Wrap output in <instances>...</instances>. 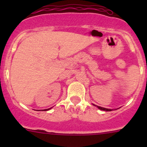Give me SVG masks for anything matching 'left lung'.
I'll return each mask as SVG.
<instances>
[{
    "label": "left lung",
    "mask_w": 147,
    "mask_h": 147,
    "mask_svg": "<svg viewBox=\"0 0 147 147\" xmlns=\"http://www.w3.org/2000/svg\"><path fill=\"white\" fill-rule=\"evenodd\" d=\"M94 106L97 107H98V109H100V110L107 111V112H109V111H112V109H107V108H104V107H99V106H97V105H94Z\"/></svg>",
    "instance_id": "8db88e82"
}]
</instances>
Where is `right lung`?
Instances as JSON below:
<instances>
[{
	"label": "right lung",
	"instance_id": "obj_1",
	"mask_svg": "<svg viewBox=\"0 0 147 147\" xmlns=\"http://www.w3.org/2000/svg\"><path fill=\"white\" fill-rule=\"evenodd\" d=\"M51 109V108H49V109H44V111H47V110H49V109Z\"/></svg>",
	"mask_w": 147,
	"mask_h": 147
}]
</instances>
